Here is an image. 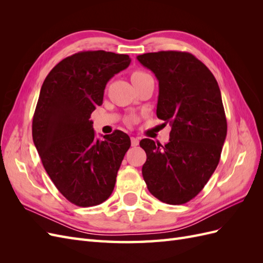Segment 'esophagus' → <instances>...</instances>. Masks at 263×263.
<instances>
[{
	"instance_id": "34e87169",
	"label": "esophagus",
	"mask_w": 263,
	"mask_h": 263,
	"mask_svg": "<svg viewBox=\"0 0 263 263\" xmlns=\"http://www.w3.org/2000/svg\"><path fill=\"white\" fill-rule=\"evenodd\" d=\"M130 140H132V146H133V147H136V146H138V145H139V139H138V138L132 137V138H130Z\"/></svg>"
}]
</instances>
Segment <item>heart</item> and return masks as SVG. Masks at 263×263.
<instances>
[{
	"label": "heart",
	"instance_id": "1",
	"mask_svg": "<svg viewBox=\"0 0 263 263\" xmlns=\"http://www.w3.org/2000/svg\"><path fill=\"white\" fill-rule=\"evenodd\" d=\"M148 76L147 72H145V71H141V70H137L135 71V72H133L132 74V81H135V80H138V79H141Z\"/></svg>",
	"mask_w": 263,
	"mask_h": 263
}]
</instances>
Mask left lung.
Returning a JSON list of instances; mask_svg holds the SVG:
<instances>
[{
    "instance_id": "1",
    "label": "left lung",
    "mask_w": 263,
    "mask_h": 263,
    "mask_svg": "<svg viewBox=\"0 0 263 263\" xmlns=\"http://www.w3.org/2000/svg\"><path fill=\"white\" fill-rule=\"evenodd\" d=\"M159 81L157 116L170 124V141L145 138L142 177L149 192L171 205L184 204L201 192L219 162L227 121L216 79L195 55L158 51L137 57Z\"/></svg>"
}]
</instances>
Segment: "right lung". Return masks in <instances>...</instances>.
Masks as SVG:
<instances>
[{
	"instance_id": "1",
	"label": "right lung",
	"mask_w": 263,
	"mask_h": 263,
	"mask_svg": "<svg viewBox=\"0 0 263 263\" xmlns=\"http://www.w3.org/2000/svg\"><path fill=\"white\" fill-rule=\"evenodd\" d=\"M129 63L128 54L80 51L55 65L42 85L33 117L34 144L55 187L77 206L107 200L130 147L128 135L121 130L95 139L90 121L109 79Z\"/></svg>"
}]
</instances>
